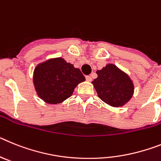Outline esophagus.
<instances>
[{
	"instance_id": "esophagus-1",
	"label": "esophagus",
	"mask_w": 161,
	"mask_h": 161,
	"mask_svg": "<svg viewBox=\"0 0 161 161\" xmlns=\"http://www.w3.org/2000/svg\"><path fill=\"white\" fill-rule=\"evenodd\" d=\"M92 77L89 76V75H87V76H86V80L88 81V82H91L92 81Z\"/></svg>"
}]
</instances>
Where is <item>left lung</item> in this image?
Wrapping results in <instances>:
<instances>
[{
	"label": "left lung",
	"mask_w": 161,
	"mask_h": 161,
	"mask_svg": "<svg viewBox=\"0 0 161 161\" xmlns=\"http://www.w3.org/2000/svg\"><path fill=\"white\" fill-rule=\"evenodd\" d=\"M97 79L92 81L98 96L108 105L123 106L131 99L134 85L130 77L115 65L108 64L96 71Z\"/></svg>",
	"instance_id": "1"
}]
</instances>
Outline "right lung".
Masks as SVG:
<instances>
[{"instance_id":"add662e5","label":"right lung","mask_w":161,"mask_h":161,"mask_svg":"<svg viewBox=\"0 0 161 161\" xmlns=\"http://www.w3.org/2000/svg\"><path fill=\"white\" fill-rule=\"evenodd\" d=\"M85 81L80 69L61 58L39 64L34 71L33 82L37 95L47 104H59L73 94L76 86Z\"/></svg>"}]
</instances>
